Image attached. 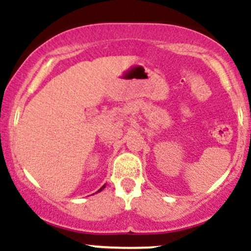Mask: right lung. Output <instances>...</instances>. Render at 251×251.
<instances>
[{
	"label": "right lung",
	"instance_id": "right-lung-1",
	"mask_svg": "<svg viewBox=\"0 0 251 251\" xmlns=\"http://www.w3.org/2000/svg\"><path fill=\"white\" fill-rule=\"evenodd\" d=\"M105 185H106V184H104V185H103V186H101V187H100V189H99V190H98V193H99V191H101V190H103L104 187H105Z\"/></svg>",
	"mask_w": 251,
	"mask_h": 251
}]
</instances>
